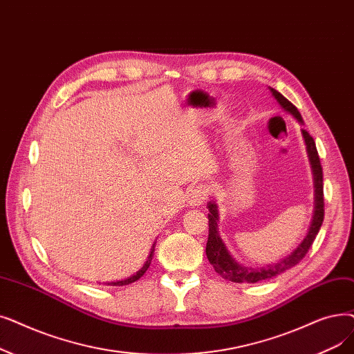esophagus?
I'll return each instance as SVG.
<instances>
[{
	"instance_id": "esophagus-1",
	"label": "esophagus",
	"mask_w": 354,
	"mask_h": 354,
	"mask_svg": "<svg viewBox=\"0 0 354 354\" xmlns=\"http://www.w3.org/2000/svg\"><path fill=\"white\" fill-rule=\"evenodd\" d=\"M208 196H209V187L208 185L194 187L188 194V199H189L191 205H201Z\"/></svg>"
}]
</instances>
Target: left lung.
<instances>
[{
	"instance_id": "obj_1",
	"label": "left lung",
	"mask_w": 354,
	"mask_h": 354,
	"mask_svg": "<svg viewBox=\"0 0 354 354\" xmlns=\"http://www.w3.org/2000/svg\"><path fill=\"white\" fill-rule=\"evenodd\" d=\"M273 97L278 100V102L283 106L286 111H289L292 115H294L299 122H302V117L299 111L297 110V106L288 101L281 92L276 89L270 88ZM304 134V140L306 145V150H308V156L310 162L313 165V172H314V180H315V211H314V218L313 224L310 227L308 236L304 239V241L298 245V248L294 250V253H290L285 259H282L281 262L269 265L266 268H245L234 262V259L228 254L224 243L220 239V234L217 232V220H218V211L217 205L214 203H208V224H209V232H208V241H207V257L209 260V263L214 266L215 272H217L220 276H223L224 279L237 282V283H256L259 281H265L269 278H273V276L279 274L290 268H294L298 265L301 260L306 256L308 250L311 249V245L319 232L321 224L324 221V185H322V166L319 162L318 151L315 147V142L313 139V136L306 131L302 130Z\"/></svg>"
}]
</instances>
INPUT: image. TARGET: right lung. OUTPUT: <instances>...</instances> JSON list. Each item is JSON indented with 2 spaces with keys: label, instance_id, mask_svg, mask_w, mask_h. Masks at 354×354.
I'll return each instance as SVG.
<instances>
[{
  "label": "right lung",
  "instance_id": "add662e5",
  "mask_svg": "<svg viewBox=\"0 0 354 354\" xmlns=\"http://www.w3.org/2000/svg\"><path fill=\"white\" fill-rule=\"evenodd\" d=\"M151 256H153V250H151V253H150V256H149V259H147V262L145 263V266L137 272L136 274H133V276H130V278H127V279H124V281H117V282H110L109 285H111V286H122V285H130V283H133V282H136V281H139L142 276L146 273V270L149 269V266H150V262H151Z\"/></svg>",
  "mask_w": 354,
  "mask_h": 354
}]
</instances>
